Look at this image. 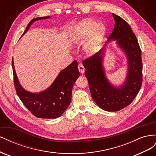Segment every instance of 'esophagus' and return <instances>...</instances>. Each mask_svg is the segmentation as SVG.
I'll return each instance as SVG.
<instances>
[{
	"mask_svg": "<svg viewBox=\"0 0 156 156\" xmlns=\"http://www.w3.org/2000/svg\"><path fill=\"white\" fill-rule=\"evenodd\" d=\"M78 69H79V72L81 73H84V71H85V69H84V66H83V64H79V65H78Z\"/></svg>",
	"mask_w": 156,
	"mask_h": 156,
	"instance_id": "34e87169",
	"label": "esophagus"
}]
</instances>
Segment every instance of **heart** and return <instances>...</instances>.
I'll use <instances>...</instances> for the list:
<instances>
[{"instance_id":"1","label":"heart","mask_w":156,"mask_h":156,"mask_svg":"<svg viewBox=\"0 0 156 156\" xmlns=\"http://www.w3.org/2000/svg\"><path fill=\"white\" fill-rule=\"evenodd\" d=\"M105 32V27L101 23L98 24L94 21H87L75 28L73 40L77 43H82L88 38L83 50L87 55H92L100 49Z\"/></svg>"}]
</instances>
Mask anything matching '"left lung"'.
Here are the masks:
<instances>
[{"label":"left lung","instance_id":"left-lung-1","mask_svg":"<svg viewBox=\"0 0 156 156\" xmlns=\"http://www.w3.org/2000/svg\"><path fill=\"white\" fill-rule=\"evenodd\" d=\"M112 15L115 25L107 42L115 40L127 56L128 72L123 85L112 86L105 76L102 66L105 46L84 60L83 64L94 101L102 109L115 112L128 106L137 95L143 83V63L140 46L131 27L120 16Z\"/></svg>","mask_w":156,"mask_h":156}]
</instances>
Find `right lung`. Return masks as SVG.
Wrapping results in <instances>:
<instances>
[{
	"instance_id": "add662e5",
	"label": "right lung",
	"mask_w": 156,
	"mask_h": 156,
	"mask_svg": "<svg viewBox=\"0 0 156 156\" xmlns=\"http://www.w3.org/2000/svg\"><path fill=\"white\" fill-rule=\"evenodd\" d=\"M49 18V16L33 19L27 25L23 34L37 20ZM14 86L16 93L24 105L32 114L41 119H56L60 116L69 106L72 100L73 84L79 77L77 60L62 70L53 83L45 90L31 93L23 88L18 81L12 59Z\"/></svg>"
}]
</instances>
